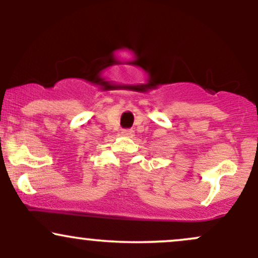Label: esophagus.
I'll use <instances>...</instances> for the list:
<instances>
[{"instance_id": "esophagus-1", "label": "esophagus", "mask_w": 258, "mask_h": 258, "mask_svg": "<svg viewBox=\"0 0 258 258\" xmlns=\"http://www.w3.org/2000/svg\"><path fill=\"white\" fill-rule=\"evenodd\" d=\"M122 133L123 136H125V137H133V135H135V131H133V130H131V128H126V130H122Z\"/></svg>"}]
</instances>
